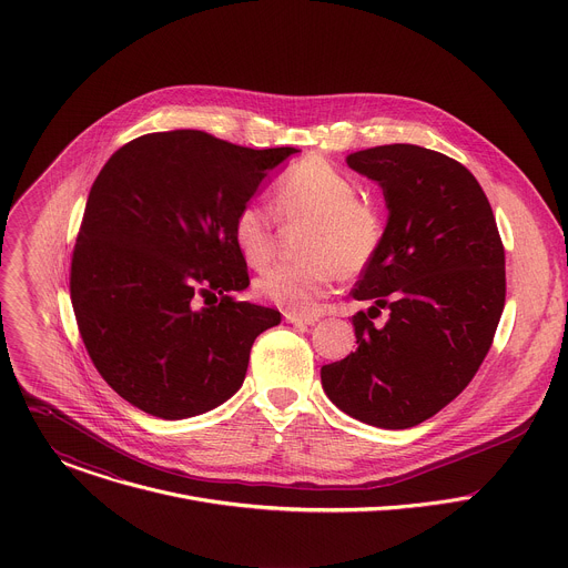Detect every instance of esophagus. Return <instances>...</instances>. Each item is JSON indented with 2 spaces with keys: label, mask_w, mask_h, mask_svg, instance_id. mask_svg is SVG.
Segmentation results:
<instances>
[{
  "label": "esophagus",
  "mask_w": 568,
  "mask_h": 568,
  "mask_svg": "<svg viewBox=\"0 0 568 568\" xmlns=\"http://www.w3.org/2000/svg\"><path fill=\"white\" fill-rule=\"evenodd\" d=\"M285 321L294 323V326H312V323L318 321V316H301L294 312H285Z\"/></svg>",
  "instance_id": "esophagus-1"
}]
</instances>
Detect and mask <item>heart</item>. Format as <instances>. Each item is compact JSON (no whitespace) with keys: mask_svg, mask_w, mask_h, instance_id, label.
<instances>
[{"mask_svg":"<svg viewBox=\"0 0 568 568\" xmlns=\"http://www.w3.org/2000/svg\"><path fill=\"white\" fill-rule=\"evenodd\" d=\"M355 178L333 161L307 154L274 182L272 205L258 200L242 204L231 222L233 245L250 267H263L276 252L278 220H310L298 263H276L254 283L274 305L312 316L339 276H359L377 258L386 222L379 206L359 197Z\"/></svg>","mask_w":568,"mask_h":568,"instance_id":"1","label":"heart"}]
</instances>
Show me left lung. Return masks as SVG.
<instances>
[{
	"label": "left lung",
	"instance_id": "left-lung-1",
	"mask_svg": "<svg viewBox=\"0 0 568 568\" xmlns=\"http://www.w3.org/2000/svg\"><path fill=\"white\" fill-rule=\"evenodd\" d=\"M346 164L375 180L388 206L384 245L353 296L357 351L321 368L326 395L348 416L409 429L436 416L488 355L506 303V252L493 206L456 159L390 143ZM389 310L384 327L372 318Z\"/></svg>",
	"mask_w": 568,
	"mask_h": 568
}]
</instances>
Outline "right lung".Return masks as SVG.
<instances>
[{
	"mask_svg": "<svg viewBox=\"0 0 568 568\" xmlns=\"http://www.w3.org/2000/svg\"><path fill=\"white\" fill-rule=\"evenodd\" d=\"M294 152L171 130L108 159L78 229L69 292L92 364L132 407L182 420L245 382L256 337L281 312L233 298L250 272L231 222Z\"/></svg>",
	"mask_w": 568,
	"mask_h": 568,
	"instance_id": "add662e5",
	"label": "right lung"
}]
</instances>
